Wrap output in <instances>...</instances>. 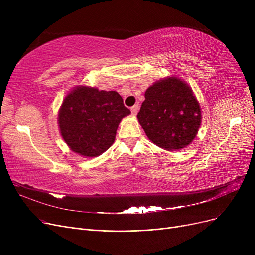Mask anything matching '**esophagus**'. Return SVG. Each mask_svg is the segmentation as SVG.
I'll return each instance as SVG.
<instances>
[{
  "label": "esophagus",
  "mask_w": 255,
  "mask_h": 255,
  "mask_svg": "<svg viewBox=\"0 0 255 255\" xmlns=\"http://www.w3.org/2000/svg\"><path fill=\"white\" fill-rule=\"evenodd\" d=\"M130 110H131V113H132V115H134V116H135V115L138 113L139 106H138V104H135V105H133Z\"/></svg>",
  "instance_id": "34e87169"
}]
</instances>
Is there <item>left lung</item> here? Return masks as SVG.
I'll list each match as a JSON object with an SVG mask.
<instances>
[{
	"mask_svg": "<svg viewBox=\"0 0 255 255\" xmlns=\"http://www.w3.org/2000/svg\"><path fill=\"white\" fill-rule=\"evenodd\" d=\"M137 119L146 136L160 148L181 150L196 136L202 122L193 92L178 77L165 78L144 94Z\"/></svg>",
	"mask_w": 255,
	"mask_h": 255,
	"instance_id": "obj_1",
	"label": "left lung"
}]
</instances>
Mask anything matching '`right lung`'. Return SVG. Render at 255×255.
I'll return each mask as SVG.
<instances>
[{
  "label": "right lung",
  "instance_id": "1",
  "mask_svg": "<svg viewBox=\"0 0 255 255\" xmlns=\"http://www.w3.org/2000/svg\"><path fill=\"white\" fill-rule=\"evenodd\" d=\"M129 114L119 93L78 87L63 101L59 113L60 131L73 152L96 157L110 149L119 123Z\"/></svg>",
  "mask_w": 255,
  "mask_h": 255
}]
</instances>
